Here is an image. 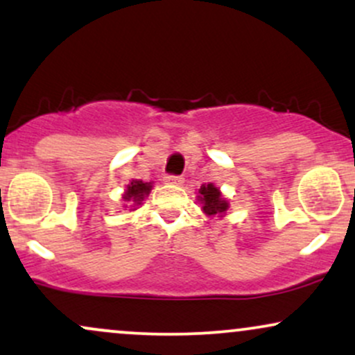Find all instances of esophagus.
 I'll list each match as a JSON object with an SVG mask.
<instances>
[{
  "label": "esophagus",
  "mask_w": 355,
  "mask_h": 355,
  "mask_svg": "<svg viewBox=\"0 0 355 355\" xmlns=\"http://www.w3.org/2000/svg\"><path fill=\"white\" fill-rule=\"evenodd\" d=\"M165 182L170 183V185H177V187L183 185V178L182 177H175V175H166Z\"/></svg>",
  "instance_id": "obj_1"
}]
</instances>
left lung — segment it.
Masks as SVG:
<instances>
[{
    "label": "left lung",
    "instance_id": "1",
    "mask_svg": "<svg viewBox=\"0 0 355 355\" xmlns=\"http://www.w3.org/2000/svg\"><path fill=\"white\" fill-rule=\"evenodd\" d=\"M197 200L202 203V210L207 217H225L227 210H229L230 203L225 197L222 195L218 187H215L214 183H207L198 189V197Z\"/></svg>",
    "mask_w": 355,
    "mask_h": 355
}]
</instances>
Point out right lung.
I'll use <instances>...</instances> for the list:
<instances>
[{"mask_svg":"<svg viewBox=\"0 0 355 355\" xmlns=\"http://www.w3.org/2000/svg\"><path fill=\"white\" fill-rule=\"evenodd\" d=\"M153 189V182H141L133 178L132 182L126 185V190L123 191V207L130 210H137L138 205L145 200Z\"/></svg>","mask_w":355,"mask_h":355,"instance_id":"right-lung-1","label":"right lung"}]
</instances>
